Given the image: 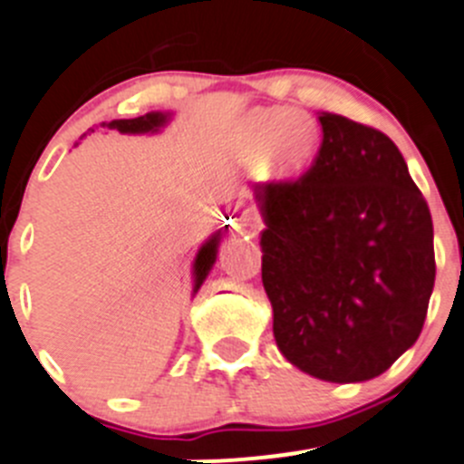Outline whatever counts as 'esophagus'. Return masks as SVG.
Listing matches in <instances>:
<instances>
[{
  "mask_svg": "<svg viewBox=\"0 0 464 464\" xmlns=\"http://www.w3.org/2000/svg\"><path fill=\"white\" fill-rule=\"evenodd\" d=\"M234 214H237L238 221H247V214L241 212V208H234Z\"/></svg>",
  "mask_w": 464,
  "mask_h": 464,
  "instance_id": "1",
  "label": "esophagus"
}]
</instances>
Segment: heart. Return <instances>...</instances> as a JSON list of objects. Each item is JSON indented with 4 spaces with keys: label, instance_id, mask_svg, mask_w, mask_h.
<instances>
[{
    "label": "heart",
    "instance_id": "b5f03b06",
    "mask_svg": "<svg viewBox=\"0 0 464 464\" xmlns=\"http://www.w3.org/2000/svg\"><path fill=\"white\" fill-rule=\"evenodd\" d=\"M320 132L309 117L288 108L255 110L241 128V149L246 158H264L266 178L293 182L304 176L318 155Z\"/></svg>",
    "mask_w": 464,
    "mask_h": 464
}]
</instances>
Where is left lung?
<instances>
[{
    "label": "left lung",
    "mask_w": 464,
    "mask_h": 464,
    "mask_svg": "<svg viewBox=\"0 0 464 464\" xmlns=\"http://www.w3.org/2000/svg\"><path fill=\"white\" fill-rule=\"evenodd\" d=\"M300 180L256 185L261 282L291 365L332 383L383 374L415 345L435 282L433 221L382 130L320 112Z\"/></svg>",
    "instance_id": "left-lung-1"
}]
</instances>
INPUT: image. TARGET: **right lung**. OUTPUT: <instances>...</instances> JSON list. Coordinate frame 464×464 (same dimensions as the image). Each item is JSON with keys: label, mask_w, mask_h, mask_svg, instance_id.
<instances>
[{"label": "right lung", "mask_w": 464, "mask_h": 464, "mask_svg": "<svg viewBox=\"0 0 464 464\" xmlns=\"http://www.w3.org/2000/svg\"><path fill=\"white\" fill-rule=\"evenodd\" d=\"M169 121H171V112H146L144 117H137V119H114V121H103L101 123V128L119 130L123 132V135H155V132L162 130ZM218 243H221V230L214 232L212 237L200 246L198 255H196L194 270H191V273H194V295L198 293V288L203 286L209 270H212L214 261H217Z\"/></svg>", "instance_id": "obj_1"}]
</instances>
